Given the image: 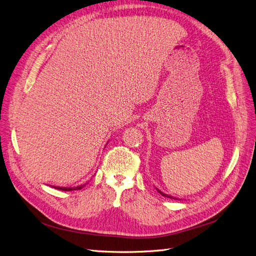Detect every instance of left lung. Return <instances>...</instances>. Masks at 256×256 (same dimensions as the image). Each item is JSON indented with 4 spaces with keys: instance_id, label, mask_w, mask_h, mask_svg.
Instances as JSON below:
<instances>
[{
    "instance_id": "1",
    "label": "left lung",
    "mask_w": 256,
    "mask_h": 256,
    "mask_svg": "<svg viewBox=\"0 0 256 256\" xmlns=\"http://www.w3.org/2000/svg\"><path fill=\"white\" fill-rule=\"evenodd\" d=\"M158 192H159V193H161V196H166V198H172V196H166V194H164V193H162L160 190H158ZM174 200H176V198H174Z\"/></svg>"
}]
</instances>
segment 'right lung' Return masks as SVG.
I'll use <instances>...</instances> for the list:
<instances>
[{"mask_svg": "<svg viewBox=\"0 0 256 256\" xmlns=\"http://www.w3.org/2000/svg\"><path fill=\"white\" fill-rule=\"evenodd\" d=\"M84 187L83 186H79V187H76V188H60V187H54L56 189H58V190H62V191H72V190H80Z\"/></svg>", "mask_w": 256, "mask_h": 256, "instance_id": "right-lung-1", "label": "right lung"}]
</instances>
